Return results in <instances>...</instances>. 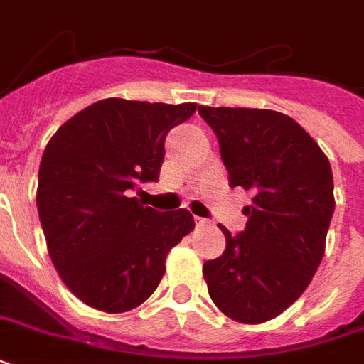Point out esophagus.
I'll use <instances>...</instances> for the list:
<instances>
[{
	"label": "esophagus",
	"instance_id": "34e87169",
	"mask_svg": "<svg viewBox=\"0 0 364 364\" xmlns=\"http://www.w3.org/2000/svg\"><path fill=\"white\" fill-rule=\"evenodd\" d=\"M208 225V221L205 219H200V217H196V227H205Z\"/></svg>",
	"mask_w": 364,
	"mask_h": 364
}]
</instances>
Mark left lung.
<instances>
[{"label": "left lung", "instance_id": "8db88e82", "mask_svg": "<svg viewBox=\"0 0 364 364\" xmlns=\"http://www.w3.org/2000/svg\"><path fill=\"white\" fill-rule=\"evenodd\" d=\"M219 139L230 187L251 191L247 225L204 262L211 300L234 321L264 323L310 285L334 213L333 171L308 132L270 109L198 107Z\"/></svg>", "mask_w": 364, "mask_h": 364}]
</instances>
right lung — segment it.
Wrapping results in <instances>:
<instances>
[{
  "label": "right lung",
  "mask_w": 364,
  "mask_h": 364,
  "mask_svg": "<svg viewBox=\"0 0 364 364\" xmlns=\"http://www.w3.org/2000/svg\"><path fill=\"white\" fill-rule=\"evenodd\" d=\"M196 104L107 98L60 126L39 166L37 211L62 282L107 314L154 293L166 257L194 228L187 210L162 213L132 193L159 181L164 141Z\"/></svg>",
  "instance_id": "obj_1"
}]
</instances>
